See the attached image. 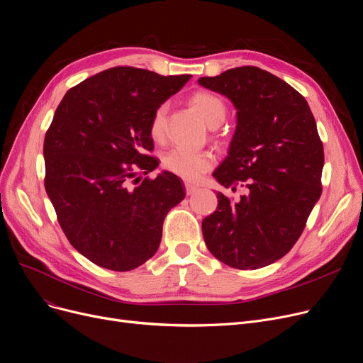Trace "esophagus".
Returning a JSON list of instances; mask_svg holds the SVG:
<instances>
[{"instance_id": "esophagus-1", "label": "esophagus", "mask_w": 363, "mask_h": 363, "mask_svg": "<svg viewBox=\"0 0 363 363\" xmlns=\"http://www.w3.org/2000/svg\"><path fill=\"white\" fill-rule=\"evenodd\" d=\"M197 186L196 185H193V184H189V182H185V191H186V194L188 196H191V194H194L196 191H197Z\"/></svg>"}]
</instances>
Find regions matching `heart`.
<instances>
[{"instance_id":"obj_1","label":"heart","mask_w":363,"mask_h":363,"mask_svg":"<svg viewBox=\"0 0 363 363\" xmlns=\"http://www.w3.org/2000/svg\"><path fill=\"white\" fill-rule=\"evenodd\" d=\"M193 110L201 118V121L211 128L219 126L226 118V104L216 94L208 91H197L189 99ZM164 118L166 107L160 106L150 121V137L156 143H160L164 137ZM215 163V157L208 151H189L184 148H172L166 151L162 157V166L182 179L196 181L204 172L211 169Z\"/></svg>"}]
</instances>
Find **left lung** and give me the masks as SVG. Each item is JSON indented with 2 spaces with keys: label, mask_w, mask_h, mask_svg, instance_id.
Masks as SVG:
<instances>
[{
  "label": "left lung",
  "mask_w": 363,
  "mask_h": 363,
  "mask_svg": "<svg viewBox=\"0 0 363 363\" xmlns=\"http://www.w3.org/2000/svg\"><path fill=\"white\" fill-rule=\"evenodd\" d=\"M199 84L230 99L237 128L216 181L247 194L218 193L203 219L207 249L235 269H259L287 255L320 197L323 145L308 101L278 76L255 66L230 69Z\"/></svg>",
  "instance_id": "1"
}]
</instances>
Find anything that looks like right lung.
I'll return each mask as SVG.
<instances>
[{
  "mask_svg": "<svg viewBox=\"0 0 363 363\" xmlns=\"http://www.w3.org/2000/svg\"><path fill=\"white\" fill-rule=\"evenodd\" d=\"M189 78L111 67L70 88L54 113L45 191L69 242L101 268L126 272L155 256L164 216L185 197L170 172L143 175L159 166L152 114Z\"/></svg>",
  "mask_w": 363,
  "mask_h": 363,
  "instance_id": "1",
  "label": "right lung"
}]
</instances>
